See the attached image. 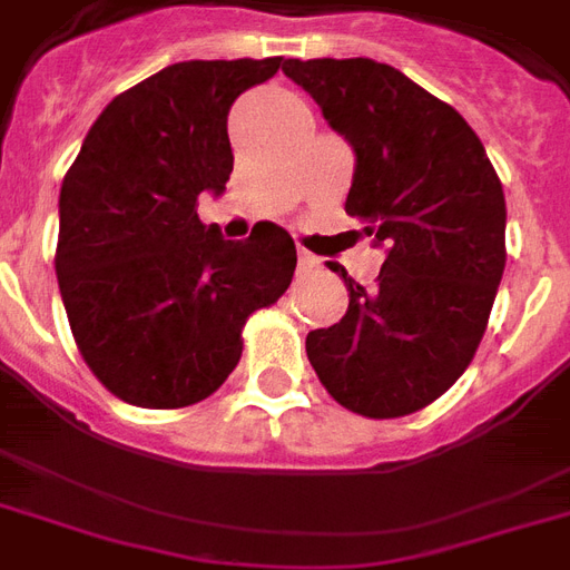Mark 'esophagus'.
<instances>
[{"label": "esophagus", "instance_id": "1", "mask_svg": "<svg viewBox=\"0 0 570 570\" xmlns=\"http://www.w3.org/2000/svg\"><path fill=\"white\" fill-rule=\"evenodd\" d=\"M316 266H320V257H316V254H311V250L298 248V272H302V275H307V272H313Z\"/></svg>", "mask_w": 570, "mask_h": 570}]
</instances>
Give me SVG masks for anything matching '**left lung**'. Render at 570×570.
Returning a JSON list of instances; mask_svg holds the SVG:
<instances>
[{"instance_id":"obj_1","label":"left lung","mask_w":570,"mask_h":570,"mask_svg":"<svg viewBox=\"0 0 570 570\" xmlns=\"http://www.w3.org/2000/svg\"><path fill=\"white\" fill-rule=\"evenodd\" d=\"M355 154L346 213L384 250L379 286L346 268L348 311L307 334V357L355 414H414L468 370L505 268V197L468 120L373 58H289Z\"/></svg>"}]
</instances>
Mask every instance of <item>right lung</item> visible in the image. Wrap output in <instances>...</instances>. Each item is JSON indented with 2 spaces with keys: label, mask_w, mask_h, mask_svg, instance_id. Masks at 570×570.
<instances>
[{
  "label": "right lung",
  "mask_w": 570,
  "mask_h": 570,
  "mask_svg": "<svg viewBox=\"0 0 570 570\" xmlns=\"http://www.w3.org/2000/svg\"><path fill=\"white\" fill-rule=\"evenodd\" d=\"M284 65H168L100 111L61 183V302L85 364L129 405L215 393L239 364L245 320L293 281L284 227L230 242L197 218V195L230 180V106Z\"/></svg>",
  "instance_id": "obj_1"
}]
</instances>
